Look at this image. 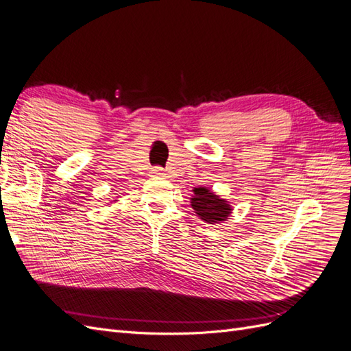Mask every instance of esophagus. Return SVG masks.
Segmentation results:
<instances>
[{
    "instance_id": "esophagus-1",
    "label": "esophagus",
    "mask_w": 351,
    "mask_h": 351,
    "mask_svg": "<svg viewBox=\"0 0 351 351\" xmlns=\"http://www.w3.org/2000/svg\"><path fill=\"white\" fill-rule=\"evenodd\" d=\"M154 174H155L156 177H165V173H164V169H162V168H159V167L154 169Z\"/></svg>"
}]
</instances>
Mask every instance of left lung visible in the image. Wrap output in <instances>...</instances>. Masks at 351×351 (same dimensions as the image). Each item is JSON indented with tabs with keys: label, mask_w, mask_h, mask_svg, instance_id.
I'll use <instances>...</instances> for the list:
<instances>
[{
	"label": "left lung",
	"mask_w": 351,
	"mask_h": 351,
	"mask_svg": "<svg viewBox=\"0 0 351 351\" xmlns=\"http://www.w3.org/2000/svg\"><path fill=\"white\" fill-rule=\"evenodd\" d=\"M195 195L190 199L192 208L196 214L208 224H217L219 221H226L231 214V206L226 199H221L217 195L209 192L205 187H197L193 190Z\"/></svg>",
	"instance_id": "obj_1"
}]
</instances>
